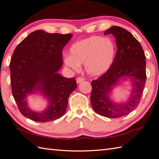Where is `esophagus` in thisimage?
I'll return each instance as SVG.
<instances>
[{"label": "esophagus", "instance_id": "esophagus-1", "mask_svg": "<svg viewBox=\"0 0 159 159\" xmlns=\"http://www.w3.org/2000/svg\"><path fill=\"white\" fill-rule=\"evenodd\" d=\"M84 79L83 78V77H78V78L76 79V83L79 84L81 82H83V81H84Z\"/></svg>", "mask_w": 159, "mask_h": 159}]
</instances>
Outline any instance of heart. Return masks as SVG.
I'll list each match as a JSON object with an SVG mask.
<instances>
[{
    "label": "heart",
    "instance_id": "obj_1",
    "mask_svg": "<svg viewBox=\"0 0 159 159\" xmlns=\"http://www.w3.org/2000/svg\"><path fill=\"white\" fill-rule=\"evenodd\" d=\"M116 54V45L112 39L101 36H92L75 43L70 48V56L65 58L66 64L78 69L84 64L87 72L99 76L112 67Z\"/></svg>",
    "mask_w": 159,
    "mask_h": 159
}]
</instances>
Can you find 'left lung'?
<instances>
[{
  "mask_svg": "<svg viewBox=\"0 0 159 159\" xmlns=\"http://www.w3.org/2000/svg\"><path fill=\"white\" fill-rule=\"evenodd\" d=\"M116 39L115 60L108 72L92 80L91 104L95 112L108 118H119L129 114L139 105L145 87L146 56L138 40L131 33L119 26H112L104 32ZM129 78L133 90L124 103L116 104L109 99L113 88L120 79Z\"/></svg>",
  "mask_w": 159,
  "mask_h": 159,
  "instance_id": "obj_1",
  "label": "left lung"
}]
</instances>
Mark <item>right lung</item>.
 Instances as JSON below:
<instances>
[{"label": "right lung", "instance_id": "1", "mask_svg": "<svg viewBox=\"0 0 159 159\" xmlns=\"http://www.w3.org/2000/svg\"><path fill=\"white\" fill-rule=\"evenodd\" d=\"M71 34H51L43 30L30 33L17 46L10 61L13 96L22 115L36 122L60 119L66 112L68 98L77 87L75 78L67 79L57 72L63 64V48ZM40 92L49 100L43 112L32 111L27 96Z\"/></svg>", "mask_w": 159, "mask_h": 159}]
</instances>
